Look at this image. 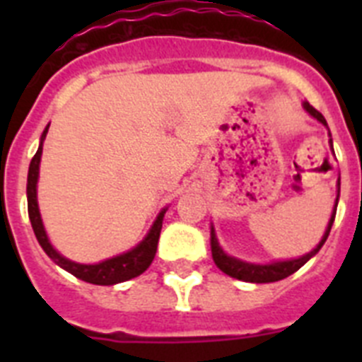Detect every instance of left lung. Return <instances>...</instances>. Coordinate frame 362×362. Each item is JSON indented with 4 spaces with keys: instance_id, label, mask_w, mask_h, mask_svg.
<instances>
[{
    "instance_id": "1",
    "label": "left lung",
    "mask_w": 362,
    "mask_h": 362,
    "mask_svg": "<svg viewBox=\"0 0 362 362\" xmlns=\"http://www.w3.org/2000/svg\"><path fill=\"white\" fill-rule=\"evenodd\" d=\"M303 108L308 112L313 119H317L319 123L325 124L326 129H328V124H326V119L322 117L321 112L315 110V108H313L308 101H305V103H303ZM328 132H330V130H328ZM330 145H332V136H330ZM332 152H334V146H332ZM339 192H341V179H337V197H335L334 210H332V216H330V221H328V226H326V230H325V235L321 238L319 245L315 246L312 252H308V254L300 255V257H297V259L274 261V263H267V264L248 263V261H243V259L228 255L225 250H223V248H221L219 241H217L216 230H214V225H212L210 226V246H212L214 263L217 264V268H219L221 272H225L226 276L233 277V279L246 281V283H276V281H281V279H284V277L292 276L293 272L299 270L303 264L308 263L310 259H312L313 255L321 250V246L325 245V241L328 239V235H330L332 225H334V219H335V212H337Z\"/></svg>"
}]
</instances>
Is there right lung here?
Masks as SVG:
<instances>
[{"label":"right lung","mask_w":362,"mask_h":362,"mask_svg":"<svg viewBox=\"0 0 362 362\" xmlns=\"http://www.w3.org/2000/svg\"><path fill=\"white\" fill-rule=\"evenodd\" d=\"M49 127L47 124L41 134L40 146H37L36 156L32 158L30 166H28V177H27V201H28V217H30V225L34 233H36L37 243L41 245V248L45 250V254L52 259L57 267H62L63 270H66L69 274H72L74 277L78 279L86 281V283L92 284H101V286H110V284L123 283V281L134 279V277L141 276L143 272L150 267V263L156 257V250H158V241L159 233L163 228V217H165L166 210L163 209L158 214L153 225L150 226L148 233H146L143 241L139 245H136L132 250L123 252L119 255H114L110 259H105L101 263L95 264H81L76 263V261H70L65 255H62L59 252L50 245V239L45 232L43 219H41L40 206H37V179H40V163H41V153H43V141L49 132Z\"/></svg>","instance_id":"right-lung-1"}]
</instances>
